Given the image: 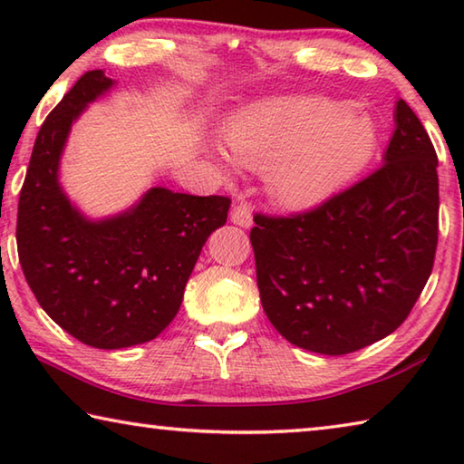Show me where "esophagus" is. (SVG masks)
Returning <instances> with one entry per match:
<instances>
[{
    "mask_svg": "<svg viewBox=\"0 0 464 464\" xmlns=\"http://www.w3.org/2000/svg\"><path fill=\"white\" fill-rule=\"evenodd\" d=\"M231 223H235V225H239V227H251V208L247 207L246 202H241V204H237V207L233 208V213H231Z\"/></svg>",
    "mask_w": 464,
    "mask_h": 464,
    "instance_id": "34e87169",
    "label": "esophagus"
}]
</instances>
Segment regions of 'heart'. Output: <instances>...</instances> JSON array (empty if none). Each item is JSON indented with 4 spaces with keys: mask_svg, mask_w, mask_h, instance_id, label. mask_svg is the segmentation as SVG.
Here are the masks:
<instances>
[{
    "mask_svg": "<svg viewBox=\"0 0 464 464\" xmlns=\"http://www.w3.org/2000/svg\"><path fill=\"white\" fill-rule=\"evenodd\" d=\"M235 161L268 168L270 194L290 208L311 207L352 182L376 153L371 116L345 102L286 98L256 106L225 129Z\"/></svg>",
    "mask_w": 464,
    "mask_h": 464,
    "instance_id": "heart-1",
    "label": "heart"
}]
</instances>
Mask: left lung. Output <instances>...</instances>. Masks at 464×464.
Instances as JSON below:
<instances>
[{
  "mask_svg": "<svg viewBox=\"0 0 464 464\" xmlns=\"http://www.w3.org/2000/svg\"><path fill=\"white\" fill-rule=\"evenodd\" d=\"M382 166L319 207L256 213L249 233L262 307L298 348L342 356L403 324L434 268L438 157L397 102Z\"/></svg>",
  "mask_w": 464,
  "mask_h": 464,
  "instance_id": "8db88e82",
  "label": "left lung"
}]
</instances>
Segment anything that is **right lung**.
I'll list each match as a JSON object with an SVG mask.
<instances>
[{"label": "right lung", "mask_w": 464, "mask_h": 464, "mask_svg": "<svg viewBox=\"0 0 464 464\" xmlns=\"http://www.w3.org/2000/svg\"><path fill=\"white\" fill-rule=\"evenodd\" d=\"M102 69L83 73L46 116L20 190V266L54 324L100 350L145 343L182 304L208 235L223 227L227 196L147 190L127 213L90 221L59 184V160L73 121L112 88Z\"/></svg>", "instance_id": "1"}]
</instances>
